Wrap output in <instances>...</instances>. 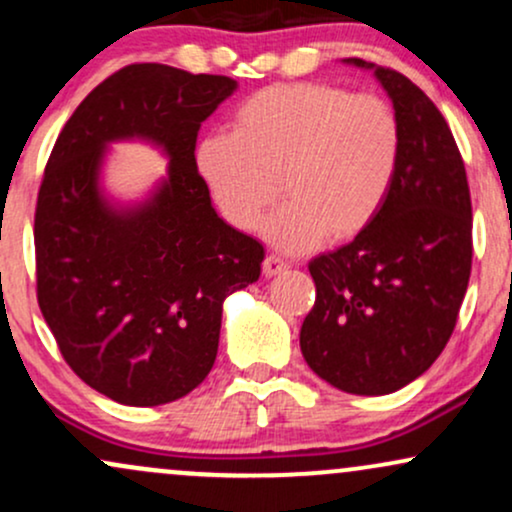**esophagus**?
<instances>
[{"label":"esophagus","mask_w":512,"mask_h":512,"mask_svg":"<svg viewBox=\"0 0 512 512\" xmlns=\"http://www.w3.org/2000/svg\"><path fill=\"white\" fill-rule=\"evenodd\" d=\"M286 269H289V264L281 260V257H276V255L264 257V262H262V272H264V276H276V274L286 272Z\"/></svg>","instance_id":"esophagus-1"}]
</instances>
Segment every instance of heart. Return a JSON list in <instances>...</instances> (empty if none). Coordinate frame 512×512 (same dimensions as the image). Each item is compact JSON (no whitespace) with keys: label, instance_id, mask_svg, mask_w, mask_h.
Listing matches in <instances>:
<instances>
[{"label":"heart","instance_id":"1","mask_svg":"<svg viewBox=\"0 0 512 512\" xmlns=\"http://www.w3.org/2000/svg\"><path fill=\"white\" fill-rule=\"evenodd\" d=\"M402 132L392 108L375 96L315 81L274 84L236 108L233 132L204 134L195 168L219 214L252 231L264 221L269 245L303 255L327 238L351 240L378 219L395 185Z\"/></svg>","mask_w":512,"mask_h":512}]
</instances>
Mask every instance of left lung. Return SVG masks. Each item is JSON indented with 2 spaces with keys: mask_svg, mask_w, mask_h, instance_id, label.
<instances>
[{
  "mask_svg": "<svg viewBox=\"0 0 512 512\" xmlns=\"http://www.w3.org/2000/svg\"><path fill=\"white\" fill-rule=\"evenodd\" d=\"M385 88L402 156L385 207L361 236L310 260L315 305L305 363L349 395H390L424 375L455 330L472 269V202L455 139L419 86L358 57Z\"/></svg>",
  "mask_w": 512,
  "mask_h": 512,
  "instance_id": "1",
  "label": "left lung"
}]
</instances>
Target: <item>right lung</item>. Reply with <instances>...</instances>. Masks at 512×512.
Here are the masks:
<instances>
[{"mask_svg": "<svg viewBox=\"0 0 512 512\" xmlns=\"http://www.w3.org/2000/svg\"><path fill=\"white\" fill-rule=\"evenodd\" d=\"M231 76L129 64L98 84L52 149L35 209L38 303L64 361L101 395L158 407L192 392L219 351L223 301L260 279V240L216 214L195 168L202 122ZM169 161L139 200L104 187L109 146Z\"/></svg>", "mask_w": 512, "mask_h": 512, "instance_id": "obj_1", "label": "right lung"}]
</instances>
